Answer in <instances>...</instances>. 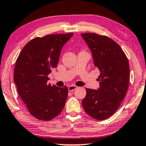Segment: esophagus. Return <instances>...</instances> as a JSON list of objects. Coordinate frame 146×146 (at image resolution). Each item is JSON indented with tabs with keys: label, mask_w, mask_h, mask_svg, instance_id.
<instances>
[{
	"label": "esophagus",
	"mask_w": 146,
	"mask_h": 146,
	"mask_svg": "<svg viewBox=\"0 0 146 146\" xmlns=\"http://www.w3.org/2000/svg\"><path fill=\"white\" fill-rule=\"evenodd\" d=\"M77 88V86H75V85H69V87H68V90L69 91H73L75 90V89H76Z\"/></svg>",
	"instance_id": "34e87169"
}]
</instances>
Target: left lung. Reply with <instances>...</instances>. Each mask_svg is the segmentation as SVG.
I'll return each mask as SVG.
<instances>
[{"label":"left lung","mask_w":146,"mask_h":146,"mask_svg":"<svg viewBox=\"0 0 146 146\" xmlns=\"http://www.w3.org/2000/svg\"><path fill=\"white\" fill-rule=\"evenodd\" d=\"M81 35L91 50L95 66L101 72L98 90L86 89L83 109L94 119H106L119 108L127 93L129 81L127 58L119 44L108 36L91 33Z\"/></svg>","instance_id":"1"}]
</instances>
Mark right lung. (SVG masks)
I'll use <instances>...</instances> for the list:
<instances>
[{
  "instance_id": "1",
  "label": "right lung",
  "mask_w": 146,
  "mask_h": 146,
  "mask_svg": "<svg viewBox=\"0 0 146 146\" xmlns=\"http://www.w3.org/2000/svg\"><path fill=\"white\" fill-rule=\"evenodd\" d=\"M73 33L48 35L29 41L19 54L14 72L17 91L29 111L40 120L49 121L61 113L67 87L48 84L47 77L57 67L61 49Z\"/></svg>"
}]
</instances>
